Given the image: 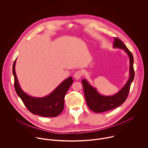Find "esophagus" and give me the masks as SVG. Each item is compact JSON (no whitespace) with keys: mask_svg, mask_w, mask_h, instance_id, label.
<instances>
[{"mask_svg":"<svg viewBox=\"0 0 148 148\" xmlns=\"http://www.w3.org/2000/svg\"><path fill=\"white\" fill-rule=\"evenodd\" d=\"M82 75V73L81 71H76V72L74 73V77L76 79H79V78L81 77Z\"/></svg>","mask_w":148,"mask_h":148,"instance_id":"esophagus-1","label":"esophagus"}]
</instances>
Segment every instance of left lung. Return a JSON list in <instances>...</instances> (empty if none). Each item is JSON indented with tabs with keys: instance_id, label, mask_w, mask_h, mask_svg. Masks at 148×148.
<instances>
[{
	"instance_id": "1",
	"label": "left lung",
	"mask_w": 148,
	"mask_h": 148,
	"mask_svg": "<svg viewBox=\"0 0 148 148\" xmlns=\"http://www.w3.org/2000/svg\"><path fill=\"white\" fill-rule=\"evenodd\" d=\"M114 48L121 49L125 51L130 58V78L124 86L115 94L102 95L96 88L91 86L86 79L82 80L83 89L87 104L90 109L95 112L99 113L113 110L122 105L129 94L130 87L134 80L135 72L134 70V57L131 52L123 42L118 38H114Z\"/></svg>"
}]
</instances>
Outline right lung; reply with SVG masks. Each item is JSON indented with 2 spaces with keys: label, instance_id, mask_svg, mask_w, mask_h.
Instances as JSON below:
<instances>
[{
  "label": "right lung",
  "instance_id": "add662e5",
  "mask_svg": "<svg viewBox=\"0 0 148 148\" xmlns=\"http://www.w3.org/2000/svg\"><path fill=\"white\" fill-rule=\"evenodd\" d=\"M16 59L13 66L14 79V88L28 110L33 114L43 117H55L60 114L64 109L65 95L73 82L71 77L63 81L49 95L44 97H34L25 93L21 88L16 71Z\"/></svg>",
  "mask_w": 148,
  "mask_h": 148
}]
</instances>
